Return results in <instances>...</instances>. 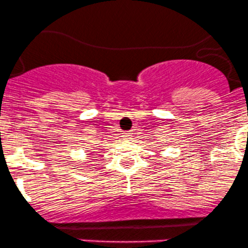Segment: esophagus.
<instances>
[{
	"instance_id": "obj_1",
	"label": "esophagus",
	"mask_w": 248,
	"mask_h": 248,
	"mask_svg": "<svg viewBox=\"0 0 248 248\" xmlns=\"http://www.w3.org/2000/svg\"><path fill=\"white\" fill-rule=\"evenodd\" d=\"M122 137H123L124 140H131L132 135L129 134V132H125V134H123V136H122Z\"/></svg>"
}]
</instances>
